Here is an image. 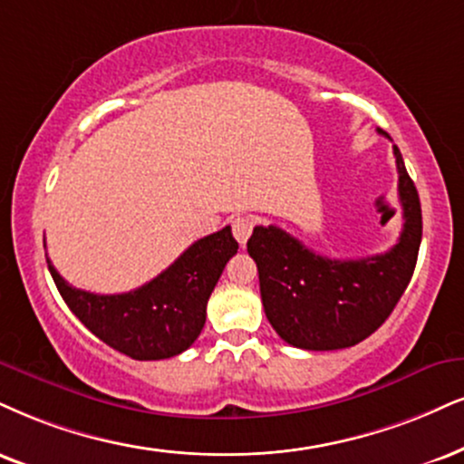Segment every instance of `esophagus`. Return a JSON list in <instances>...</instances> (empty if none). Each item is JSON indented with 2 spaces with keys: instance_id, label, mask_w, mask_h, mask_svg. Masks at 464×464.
<instances>
[{
  "instance_id": "esophagus-1",
  "label": "esophagus",
  "mask_w": 464,
  "mask_h": 464,
  "mask_svg": "<svg viewBox=\"0 0 464 464\" xmlns=\"http://www.w3.org/2000/svg\"><path fill=\"white\" fill-rule=\"evenodd\" d=\"M254 219L247 215H241V217H234L232 219V234L234 238H237L238 243L245 245L247 243V238L251 237V230H254Z\"/></svg>"
}]
</instances>
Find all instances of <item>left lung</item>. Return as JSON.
<instances>
[{"label":"left lung","mask_w":464,"mask_h":464,"mask_svg":"<svg viewBox=\"0 0 464 464\" xmlns=\"http://www.w3.org/2000/svg\"><path fill=\"white\" fill-rule=\"evenodd\" d=\"M393 157L404 223L385 254L334 260L314 254L282 227H254L247 251L258 265L262 305L290 346L337 351L359 344L390 318L407 290L420 254L421 206L398 146Z\"/></svg>","instance_id":"obj_1"}]
</instances>
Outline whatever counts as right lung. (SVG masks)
<instances>
[{"instance_id": "right-lung-1", "label": "right lung", "mask_w": 464, "mask_h": 464, "mask_svg": "<svg viewBox=\"0 0 464 464\" xmlns=\"http://www.w3.org/2000/svg\"><path fill=\"white\" fill-rule=\"evenodd\" d=\"M237 249L226 226L182 251L161 276L122 295L72 288L49 258L47 265L62 299L99 340L137 362H157L187 351L202 334L206 303Z\"/></svg>"}]
</instances>
